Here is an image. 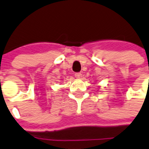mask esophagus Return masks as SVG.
<instances>
[{"label":"esophagus","instance_id":"obj_1","mask_svg":"<svg viewBox=\"0 0 149 149\" xmlns=\"http://www.w3.org/2000/svg\"><path fill=\"white\" fill-rule=\"evenodd\" d=\"M75 77L77 79H80L81 77H82V74H81V73H77L75 74Z\"/></svg>","mask_w":149,"mask_h":149}]
</instances>
